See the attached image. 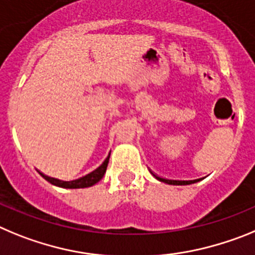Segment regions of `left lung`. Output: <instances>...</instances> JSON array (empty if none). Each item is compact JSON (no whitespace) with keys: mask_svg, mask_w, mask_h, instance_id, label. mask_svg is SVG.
<instances>
[{"mask_svg":"<svg viewBox=\"0 0 255 255\" xmlns=\"http://www.w3.org/2000/svg\"><path fill=\"white\" fill-rule=\"evenodd\" d=\"M157 180L162 183H166V184H170V185H188V184H192L194 183L196 180H169V179H164V178H160V176H156L155 174H152Z\"/></svg>","mask_w":255,"mask_h":255,"instance_id":"1","label":"left lung"}]
</instances>
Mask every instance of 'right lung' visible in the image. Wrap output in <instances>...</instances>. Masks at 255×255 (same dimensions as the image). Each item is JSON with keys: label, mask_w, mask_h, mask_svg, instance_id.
I'll return each mask as SVG.
<instances>
[{"label": "right lung", "mask_w": 255, "mask_h": 255, "mask_svg": "<svg viewBox=\"0 0 255 255\" xmlns=\"http://www.w3.org/2000/svg\"><path fill=\"white\" fill-rule=\"evenodd\" d=\"M109 156H111V153H109ZM109 156H108L107 159H105V161L103 162L98 169H95V170L91 171V173L86 174V175L82 176V178L75 179V180H70V182L59 180V179H56V178H50V176L44 175L43 173H40V175H42L45 180H48L50 184H53L59 188H66V189H79V188L93 187V185H95L96 183L100 182V180L103 179V176H104L105 171H107L108 162H109Z\"/></svg>", "instance_id": "obj_1"}]
</instances>
